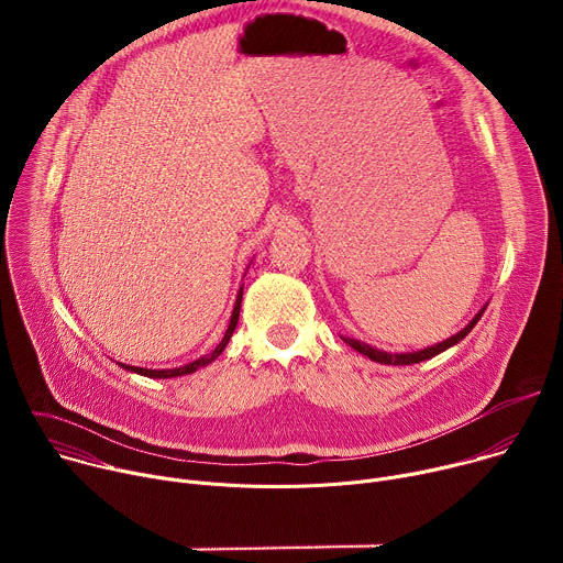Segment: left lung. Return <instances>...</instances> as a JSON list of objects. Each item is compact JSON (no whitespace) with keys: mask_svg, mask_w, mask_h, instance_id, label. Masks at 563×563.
I'll return each instance as SVG.
<instances>
[{"mask_svg":"<svg viewBox=\"0 0 563 563\" xmlns=\"http://www.w3.org/2000/svg\"><path fill=\"white\" fill-rule=\"evenodd\" d=\"M486 307H488V305L481 307V309L476 311V316L470 320V323H467L461 332H456L454 336H450V339H445V341H441V343H437V345H430V347H426V350H419V352H394V354H391V352L372 347V345H367V343H363V341H356V339H350V336H341V339H343L350 347H354L356 352H361L363 356H367L369 361H376V363H383V365H415V363L428 361V358H432V356L445 352L448 347L456 345L459 341H463V339L472 332V328L478 323V318L484 316Z\"/></svg>","mask_w":563,"mask_h":563,"instance_id":"left-lung-1","label":"left lung"}]
</instances>
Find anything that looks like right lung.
Listing matches in <instances>:
<instances>
[{
  "mask_svg": "<svg viewBox=\"0 0 563 563\" xmlns=\"http://www.w3.org/2000/svg\"><path fill=\"white\" fill-rule=\"evenodd\" d=\"M240 302H243V287L238 289L235 305H233V311H231V318H229V328H227L222 341L216 345V350H213L211 354H205V356H200L198 361H194V363H189V365H183V367H174V369H146V367H133V365H124V363H120V367H124L126 372H135V374H140V376H148V378H176V376L194 374L196 369H200V367L213 363V361L224 352V347H227V343H229V339H231V334H233V330H235V325H238Z\"/></svg>",
  "mask_w": 563,
  "mask_h": 563,
  "instance_id": "add662e5",
  "label": "right lung"
}]
</instances>
